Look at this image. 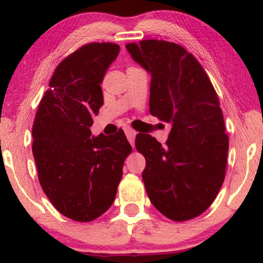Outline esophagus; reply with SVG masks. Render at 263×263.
I'll return each mask as SVG.
<instances>
[{"instance_id":"1","label":"esophagus","mask_w":263,"mask_h":263,"mask_svg":"<svg viewBox=\"0 0 263 263\" xmlns=\"http://www.w3.org/2000/svg\"><path fill=\"white\" fill-rule=\"evenodd\" d=\"M124 130H125V135H126V137H127V139H128V141H130V144L132 145V146H135V137H136V135H137V132L133 130L132 127H130V126H126L125 128H124Z\"/></svg>"}]
</instances>
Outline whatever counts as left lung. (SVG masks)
<instances>
[{"instance_id": "1", "label": "left lung", "mask_w": 263, "mask_h": 263, "mask_svg": "<svg viewBox=\"0 0 263 263\" xmlns=\"http://www.w3.org/2000/svg\"><path fill=\"white\" fill-rule=\"evenodd\" d=\"M126 50L152 77L151 115L171 125L166 146L145 133L136 137L146 159V191L169 219H193L211 205L225 179L229 136L217 92L202 65L179 44L147 39Z\"/></svg>"}]
</instances>
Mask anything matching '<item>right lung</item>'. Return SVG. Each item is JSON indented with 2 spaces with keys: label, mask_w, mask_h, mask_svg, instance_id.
<instances>
[{
  "label": "right lung",
  "mask_w": 263,
  "mask_h": 263,
  "mask_svg": "<svg viewBox=\"0 0 263 263\" xmlns=\"http://www.w3.org/2000/svg\"><path fill=\"white\" fill-rule=\"evenodd\" d=\"M114 43H90L53 73L32 126V153L44 193L61 215L91 221L112 205L132 147L124 131L91 137L103 105L101 83L117 58Z\"/></svg>",
  "instance_id": "right-lung-1"
}]
</instances>
